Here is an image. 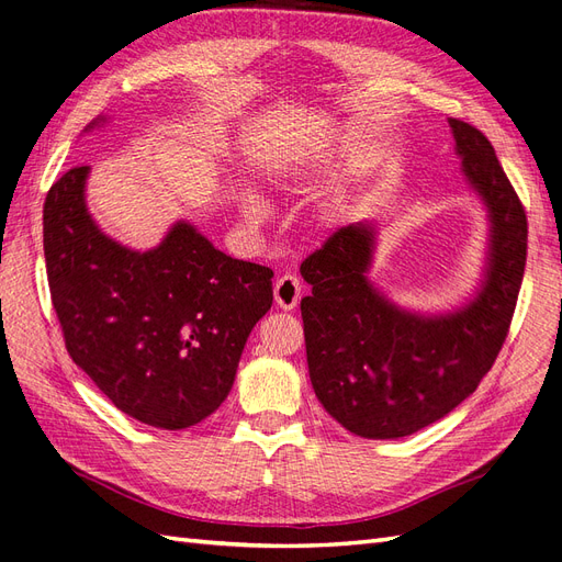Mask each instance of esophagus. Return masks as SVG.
Segmentation results:
<instances>
[{
    "instance_id": "1",
    "label": "esophagus",
    "mask_w": 562,
    "mask_h": 562,
    "mask_svg": "<svg viewBox=\"0 0 562 562\" xmlns=\"http://www.w3.org/2000/svg\"><path fill=\"white\" fill-rule=\"evenodd\" d=\"M276 304L282 311H294L299 306V299H301V282L294 276H282L276 282Z\"/></svg>"
}]
</instances>
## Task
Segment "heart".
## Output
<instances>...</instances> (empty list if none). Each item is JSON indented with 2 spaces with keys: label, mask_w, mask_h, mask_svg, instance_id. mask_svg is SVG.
Here are the masks:
<instances>
[{
  "label": "heart",
  "mask_w": 562,
  "mask_h": 562,
  "mask_svg": "<svg viewBox=\"0 0 562 562\" xmlns=\"http://www.w3.org/2000/svg\"><path fill=\"white\" fill-rule=\"evenodd\" d=\"M239 209L244 218H247V223L251 225H261L268 218L266 201L258 196L251 187H241L239 190Z\"/></svg>",
  "instance_id": "1"
}]
</instances>
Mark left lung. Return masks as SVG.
I'll return each instance as SVG.
<instances>
[{"label":"left lung","instance_id":"obj_1","mask_svg":"<svg viewBox=\"0 0 562 562\" xmlns=\"http://www.w3.org/2000/svg\"><path fill=\"white\" fill-rule=\"evenodd\" d=\"M470 190L488 221L482 278L451 311L398 306L368 278L380 225L351 223L301 263L313 392L363 439L408 437L449 415L492 370L508 335L527 261V215L477 127L449 119Z\"/></svg>","mask_w":562,"mask_h":562}]
</instances>
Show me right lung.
Segmentation results:
<instances>
[{
	"mask_svg": "<svg viewBox=\"0 0 562 562\" xmlns=\"http://www.w3.org/2000/svg\"><path fill=\"white\" fill-rule=\"evenodd\" d=\"M106 123L94 119L85 133ZM90 166L45 201V261L66 349L131 418L184 429L227 398L254 325L272 304V270L215 249L178 221L139 251L109 237L85 199Z\"/></svg>",
	"mask_w": 562,
	"mask_h": 562,
	"instance_id": "obj_1",
	"label": "right lung"
}]
</instances>
